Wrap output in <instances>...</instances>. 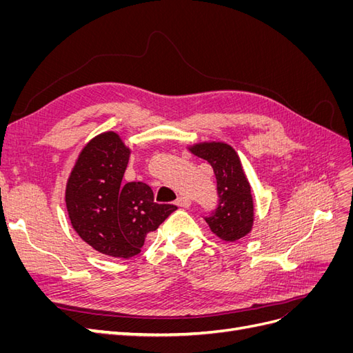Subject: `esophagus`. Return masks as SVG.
Here are the masks:
<instances>
[{"mask_svg": "<svg viewBox=\"0 0 353 353\" xmlns=\"http://www.w3.org/2000/svg\"><path fill=\"white\" fill-rule=\"evenodd\" d=\"M176 205H178L179 208H184V209H187V208H190V205H191V200H190L188 197L181 196V197H178V199H176Z\"/></svg>", "mask_w": 353, "mask_h": 353, "instance_id": "1", "label": "esophagus"}]
</instances>
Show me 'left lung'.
Masks as SVG:
<instances>
[{"label": "left lung", "mask_w": 353, "mask_h": 353, "mask_svg": "<svg viewBox=\"0 0 353 353\" xmlns=\"http://www.w3.org/2000/svg\"><path fill=\"white\" fill-rule=\"evenodd\" d=\"M187 148L194 156L208 160L216 176L219 206L206 218L210 231L227 243L248 236L254 222V203L239 153L222 141H203Z\"/></svg>", "instance_id": "8db88e82"}]
</instances>
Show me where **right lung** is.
I'll list each match as a JSON object with an SVG mask.
<instances>
[{
    "instance_id": "1",
    "label": "right lung",
    "mask_w": 353,
    "mask_h": 353,
    "mask_svg": "<svg viewBox=\"0 0 353 353\" xmlns=\"http://www.w3.org/2000/svg\"><path fill=\"white\" fill-rule=\"evenodd\" d=\"M131 156L119 134L105 131L83 145L66 183V209L73 230L97 250L128 259L141 252L176 206L154 203L152 187L122 184Z\"/></svg>"
}]
</instances>
